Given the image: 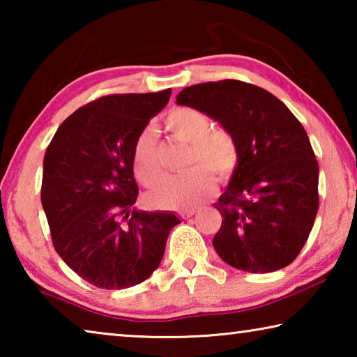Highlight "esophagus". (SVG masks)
I'll return each mask as SVG.
<instances>
[{"instance_id":"obj_1","label":"esophagus","mask_w":357,"mask_h":357,"mask_svg":"<svg viewBox=\"0 0 357 357\" xmlns=\"http://www.w3.org/2000/svg\"><path fill=\"white\" fill-rule=\"evenodd\" d=\"M193 214H197V209L195 208H189V209H184V211H179V217L181 219H190Z\"/></svg>"}]
</instances>
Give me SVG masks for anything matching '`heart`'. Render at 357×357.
Listing matches in <instances>:
<instances>
[{"label": "heart", "mask_w": 357, "mask_h": 357, "mask_svg": "<svg viewBox=\"0 0 357 357\" xmlns=\"http://www.w3.org/2000/svg\"><path fill=\"white\" fill-rule=\"evenodd\" d=\"M165 129L174 140L190 144L185 157L189 172L168 176L149 192L151 204L164 209H183L211 197L215 190L213 171L220 181H228L239 165V148L225 129H211L204 113L192 107H178L167 114ZM132 170L138 183L153 187L164 174L154 130L138 134L132 149Z\"/></svg>", "instance_id": "1"}]
</instances>
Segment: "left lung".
<instances>
[{
    "label": "left lung",
    "mask_w": 357,
    "mask_h": 357,
    "mask_svg": "<svg viewBox=\"0 0 357 357\" xmlns=\"http://www.w3.org/2000/svg\"><path fill=\"white\" fill-rule=\"evenodd\" d=\"M176 102L219 121L239 148V165L215 203V252L255 274L293 263L319 204L318 160L298 118L274 94L239 80L192 84Z\"/></svg>",
    "instance_id": "left-lung-1"
}]
</instances>
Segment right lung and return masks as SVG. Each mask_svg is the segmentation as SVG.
I'll return each instance as SVG.
<instances>
[{
  "label": "right lung",
  "instance_id": "1",
  "mask_svg": "<svg viewBox=\"0 0 357 357\" xmlns=\"http://www.w3.org/2000/svg\"><path fill=\"white\" fill-rule=\"evenodd\" d=\"M170 94L168 88L89 102L64 119L45 151L40 200L53 247L98 288L146 280L162 261L168 233L181 222L170 213L134 208L132 149Z\"/></svg>",
  "mask_w": 357,
  "mask_h": 357
}]
</instances>
